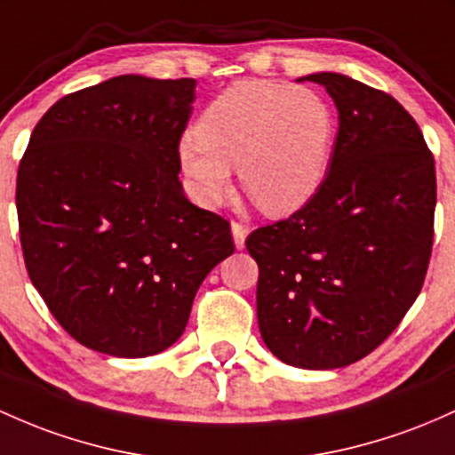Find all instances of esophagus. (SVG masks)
Returning a JSON list of instances; mask_svg holds the SVG:
<instances>
[{"mask_svg": "<svg viewBox=\"0 0 455 455\" xmlns=\"http://www.w3.org/2000/svg\"><path fill=\"white\" fill-rule=\"evenodd\" d=\"M231 233H233V242H235L237 248H243V242H246V235H248V227L243 222H237V220H233L231 222Z\"/></svg>", "mask_w": 455, "mask_h": 455, "instance_id": "obj_1", "label": "esophagus"}]
</instances>
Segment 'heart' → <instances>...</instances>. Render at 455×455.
<instances>
[{
    "label": "heart",
    "mask_w": 455,
    "mask_h": 455,
    "mask_svg": "<svg viewBox=\"0 0 455 455\" xmlns=\"http://www.w3.org/2000/svg\"><path fill=\"white\" fill-rule=\"evenodd\" d=\"M334 114L317 90L242 79L209 101L196 133L179 142V162L198 203L227 196L231 166L248 198L266 213L296 212L326 179Z\"/></svg>",
    "instance_id": "b5f03b06"
}]
</instances>
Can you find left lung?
I'll return each mask as SVG.
<instances>
[{"mask_svg":"<svg viewBox=\"0 0 455 455\" xmlns=\"http://www.w3.org/2000/svg\"><path fill=\"white\" fill-rule=\"evenodd\" d=\"M339 109L331 166L311 201L246 239L257 317L274 356L337 369L387 341L417 300L432 257L436 171L391 94L339 73L308 75Z\"/></svg>","mask_w":455,"mask_h":455,"instance_id":"obj_1","label":"left lung"}]
</instances>
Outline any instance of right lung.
Listing matches in <instances>:
<instances>
[{"instance_id": "add662e5", "label": "right lung", "mask_w": 455, "mask_h": 455, "mask_svg": "<svg viewBox=\"0 0 455 455\" xmlns=\"http://www.w3.org/2000/svg\"><path fill=\"white\" fill-rule=\"evenodd\" d=\"M194 79L121 75L67 94L34 127L17 172L29 281L75 341L142 358L188 326L231 224L183 194L179 142Z\"/></svg>"}]
</instances>
